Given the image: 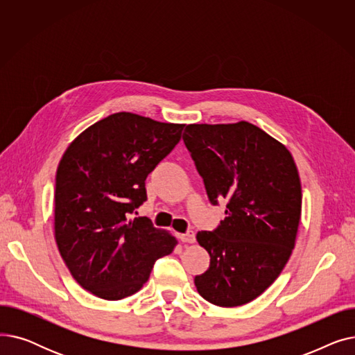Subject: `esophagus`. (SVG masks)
Listing matches in <instances>:
<instances>
[{
    "mask_svg": "<svg viewBox=\"0 0 355 355\" xmlns=\"http://www.w3.org/2000/svg\"><path fill=\"white\" fill-rule=\"evenodd\" d=\"M178 237H180L182 243H194V241H196V233L193 230H189L187 233L178 234Z\"/></svg>",
    "mask_w": 355,
    "mask_h": 355,
    "instance_id": "obj_1",
    "label": "esophagus"
}]
</instances>
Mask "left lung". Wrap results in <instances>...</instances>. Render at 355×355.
<instances>
[{"label":"left lung","instance_id":"1","mask_svg":"<svg viewBox=\"0 0 355 355\" xmlns=\"http://www.w3.org/2000/svg\"><path fill=\"white\" fill-rule=\"evenodd\" d=\"M182 141L213 206L226 218L197 241L210 266L194 277L198 293L217 306L245 305L263 293L288 263L301 218L300 174L288 149L249 123H193Z\"/></svg>","mask_w":355,"mask_h":355}]
</instances>
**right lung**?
Returning <instances> with one entry per match:
<instances>
[{
	"instance_id": "add662e5",
	"label": "right lung",
	"mask_w": 355,
	"mask_h": 355,
	"mask_svg": "<svg viewBox=\"0 0 355 355\" xmlns=\"http://www.w3.org/2000/svg\"><path fill=\"white\" fill-rule=\"evenodd\" d=\"M182 128L119 112L83 130L63 154L55 243L76 282L102 300L138 292L177 245L148 217L130 216L146 201L145 180L180 142Z\"/></svg>"
}]
</instances>
